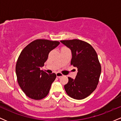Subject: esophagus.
<instances>
[{
	"mask_svg": "<svg viewBox=\"0 0 121 121\" xmlns=\"http://www.w3.org/2000/svg\"><path fill=\"white\" fill-rule=\"evenodd\" d=\"M56 74L57 77H58V78H60L61 77L63 76V74H62L61 73H60V72H57V73H56Z\"/></svg>",
	"mask_w": 121,
	"mask_h": 121,
	"instance_id": "34e87169",
	"label": "esophagus"
}]
</instances>
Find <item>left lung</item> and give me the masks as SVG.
Instances as JSON below:
<instances>
[{"label":"left lung","instance_id":"obj_1","mask_svg":"<svg viewBox=\"0 0 121 121\" xmlns=\"http://www.w3.org/2000/svg\"><path fill=\"white\" fill-rule=\"evenodd\" d=\"M60 42L70 49V64L78 69L75 79L68 77L65 90L69 97L82 99L92 93L98 84L101 67L97 54L91 45L82 40H61Z\"/></svg>","mask_w":121,"mask_h":121}]
</instances>
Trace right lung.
Here are the masks:
<instances>
[{"label":"right lung","instance_id":"add662e5","mask_svg":"<svg viewBox=\"0 0 121 121\" xmlns=\"http://www.w3.org/2000/svg\"><path fill=\"white\" fill-rule=\"evenodd\" d=\"M60 44L57 41L38 39L27 45L22 51L16 65V74L19 86L29 98L41 99L48 95L55 73L48 74L40 70L49 53Z\"/></svg>","mask_w":121,"mask_h":121}]
</instances>
